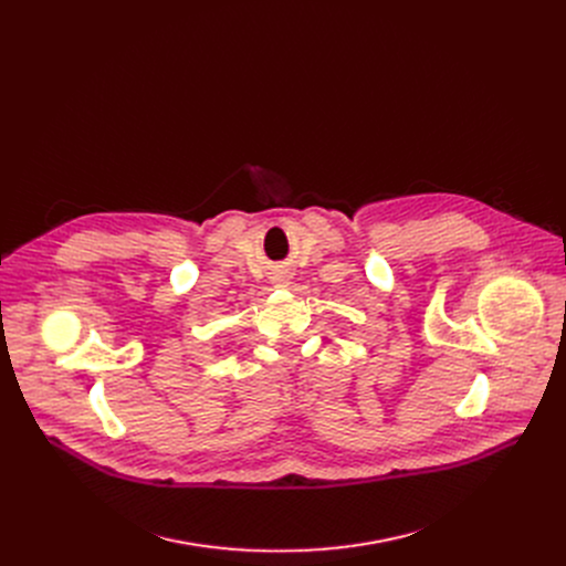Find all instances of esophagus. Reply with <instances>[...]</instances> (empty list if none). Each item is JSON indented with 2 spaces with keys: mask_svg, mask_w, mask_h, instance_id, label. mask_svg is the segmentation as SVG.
Wrapping results in <instances>:
<instances>
[{
  "mask_svg": "<svg viewBox=\"0 0 566 566\" xmlns=\"http://www.w3.org/2000/svg\"><path fill=\"white\" fill-rule=\"evenodd\" d=\"M280 280H282V284H289V275H282Z\"/></svg>",
  "mask_w": 566,
  "mask_h": 566,
  "instance_id": "1",
  "label": "esophagus"
}]
</instances>
